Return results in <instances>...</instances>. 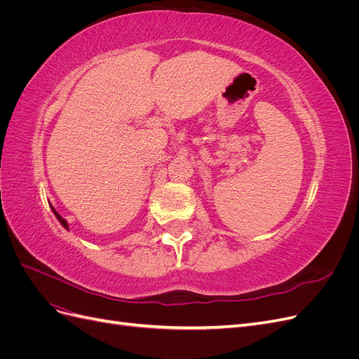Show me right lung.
<instances>
[{"label":"right lung","mask_w":359,"mask_h":359,"mask_svg":"<svg viewBox=\"0 0 359 359\" xmlns=\"http://www.w3.org/2000/svg\"><path fill=\"white\" fill-rule=\"evenodd\" d=\"M50 208H52V211H53V214H55V217H57V219H58V222L64 226V227H66V229H69V224H67V222H66V219H62V217L55 211V208H53V206H50Z\"/></svg>","instance_id":"obj_1"}]
</instances>
